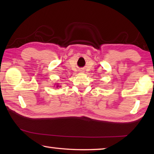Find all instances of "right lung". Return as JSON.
<instances>
[{
	"mask_svg": "<svg viewBox=\"0 0 154 154\" xmlns=\"http://www.w3.org/2000/svg\"><path fill=\"white\" fill-rule=\"evenodd\" d=\"M57 87H58V86H57Z\"/></svg>",
	"mask_w": 154,
	"mask_h": 154,
	"instance_id": "obj_1",
	"label": "right lung"
}]
</instances>
